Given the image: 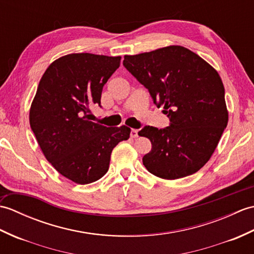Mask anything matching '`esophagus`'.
<instances>
[{"label": "esophagus", "mask_w": 254, "mask_h": 254, "mask_svg": "<svg viewBox=\"0 0 254 254\" xmlns=\"http://www.w3.org/2000/svg\"><path fill=\"white\" fill-rule=\"evenodd\" d=\"M137 133H138L137 130H135V128H132L130 135H131L132 138H135V137H137Z\"/></svg>", "instance_id": "34e87169"}]
</instances>
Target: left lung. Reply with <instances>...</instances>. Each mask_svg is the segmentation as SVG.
<instances>
[{
  "label": "left lung",
  "mask_w": 254,
  "mask_h": 254,
  "mask_svg": "<svg viewBox=\"0 0 254 254\" xmlns=\"http://www.w3.org/2000/svg\"><path fill=\"white\" fill-rule=\"evenodd\" d=\"M123 65L170 120L165 128L147 126L138 132L152 142L144 166L166 180L195 174L212 157L228 123L225 88L216 69L181 46L124 56Z\"/></svg>",
  "instance_id": "left-lung-1"
}]
</instances>
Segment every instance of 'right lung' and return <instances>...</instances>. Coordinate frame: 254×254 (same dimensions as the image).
Listing matches in <instances>:
<instances>
[{
  "label": "right lung",
  "mask_w": 254,
  "mask_h": 254,
  "mask_svg": "<svg viewBox=\"0 0 254 254\" xmlns=\"http://www.w3.org/2000/svg\"><path fill=\"white\" fill-rule=\"evenodd\" d=\"M121 57L71 53L57 59L38 85L29 122L47 160L77 185L99 180L109 169L112 149L130 137L126 126L107 127L89 120L100 106L104 85Z\"/></svg>",
  "instance_id": "obj_1"
}]
</instances>
